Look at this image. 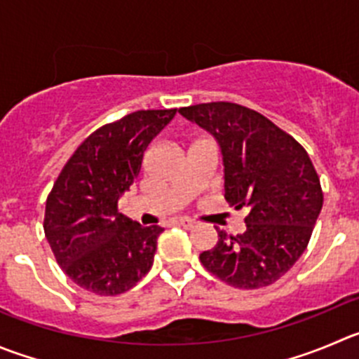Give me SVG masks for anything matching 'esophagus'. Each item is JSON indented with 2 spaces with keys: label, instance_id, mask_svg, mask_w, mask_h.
Instances as JSON below:
<instances>
[{
  "label": "esophagus",
  "instance_id": "obj_1",
  "mask_svg": "<svg viewBox=\"0 0 359 359\" xmlns=\"http://www.w3.org/2000/svg\"><path fill=\"white\" fill-rule=\"evenodd\" d=\"M177 225H182V227L185 229H192L196 227V222L190 220V218H180V220H177Z\"/></svg>",
  "mask_w": 359,
  "mask_h": 359
}]
</instances>
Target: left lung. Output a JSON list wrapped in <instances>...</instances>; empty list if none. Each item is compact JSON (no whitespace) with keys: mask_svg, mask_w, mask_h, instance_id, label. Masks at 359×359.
Wrapping results in <instances>:
<instances>
[{"mask_svg":"<svg viewBox=\"0 0 359 359\" xmlns=\"http://www.w3.org/2000/svg\"><path fill=\"white\" fill-rule=\"evenodd\" d=\"M218 141L225 167V201L247 208L243 234L218 231L199 255L210 273L238 289H259L302 257L323 208V189L309 153L261 112L233 102L180 109Z\"/></svg>","mask_w":359,"mask_h":359,"instance_id":"1","label":"left lung"}]
</instances>
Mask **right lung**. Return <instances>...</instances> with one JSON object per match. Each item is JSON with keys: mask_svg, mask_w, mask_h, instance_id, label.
Segmentation results:
<instances>
[{"mask_svg": "<svg viewBox=\"0 0 359 359\" xmlns=\"http://www.w3.org/2000/svg\"><path fill=\"white\" fill-rule=\"evenodd\" d=\"M177 109L123 116L88 135L47 196L43 233L57 264L79 287L118 296L151 269L160 225L142 227L118 210L144 151Z\"/></svg>", "mask_w": 359, "mask_h": 359, "instance_id": "obj_1", "label": "right lung"}]
</instances>
